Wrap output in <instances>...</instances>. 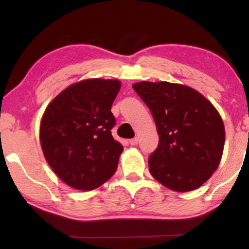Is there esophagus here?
<instances>
[{"label": "esophagus", "mask_w": 249, "mask_h": 249, "mask_svg": "<svg viewBox=\"0 0 249 249\" xmlns=\"http://www.w3.org/2000/svg\"><path fill=\"white\" fill-rule=\"evenodd\" d=\"M128 142H129V144L132 145V146H135V145L138 144V140H137V138H132V140L128 141Z\"/></svg>", "instance_id": "esophagus-1"}]
</instances>
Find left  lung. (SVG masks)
Segmentation results:
<instances>
[{
    "label": "left lung",
    "mask_w": 249,
    "mask_h": 249,
    "mask_svg": "<svg viewBox=\"0 0 249 249\" xmlns=\"http://www.w3.org/2000/svg\"><path fill=\"white\" fill-rule=\"evenodd\" d=\"M133 89L149 107L159 144L149 156V171L177 192L196 190L220 165L224 124L213 104L183 84L142 81Z\"/></svg>",
    "instance_id": "left-lung-1"
}]
</instances>
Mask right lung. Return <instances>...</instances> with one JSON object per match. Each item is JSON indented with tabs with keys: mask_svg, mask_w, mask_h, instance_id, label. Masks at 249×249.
<instances>
[{
	"mask_svg": "<svg viewBox=\"0 0 249 249\" xmlns=\"http://www.w3.org/2000/svg\"><path fill=\"white\" fill-rule=\"evenodd\" d=\"M120 88L119 80H83L45 109L39 132L44 156L54 174L77 190H93L116 171L123 146L111 134V107Z\"/></svg>",
	"mask_w": 249,
	"mask_h": 249,
	"instance_id": "1",
	"label": "right lung"
}]
</instances>
